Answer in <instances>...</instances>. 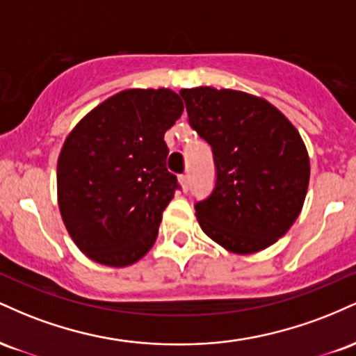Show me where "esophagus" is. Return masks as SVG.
Listing matches in <instances>:
<instances>
[{"label":"esophagus","mask_w":356,"mask_h":356,"mask_svg":"<svg viewBox=\"0 0 356 356\" xmlns=\"http://www.w3.org/2000/svg\"><path fill=\"white\" fill-rule=\"evenodd\" d=\"M179 182H181L184 192L189 191V175H181V177H179Z\"/></svg>","instance_id":"obj_1"}]
</instances>
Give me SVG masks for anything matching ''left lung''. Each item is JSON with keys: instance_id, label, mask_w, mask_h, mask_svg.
<instances>
[{"instance_id": "left-lung-1", "label": "left lung", "mask_w": 356, "mask_h": 356, "mask_svg": "<svg viewBox=\"0 0 356 356\" xmlns=\"http://www.w3.org/2000/svg\"><path fill=\"white\" fill-rule=\"evenodd\" d=\"M189 124L212 147L216 186L195 204L212 241L236 254L275 244L306 197L309 157L295 125L275 105L229 88H182Z\"/></svg>"}]
</instances>
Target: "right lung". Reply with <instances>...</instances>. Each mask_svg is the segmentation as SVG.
<instances>
[{"mask_svg": "<svg viewBox=\"0 0 356 356\" xmlns=\"http://www.w3.org/2000/svg\"><path fill=\"white\" fill-rule=\"evenodd\" d=\"M184 104L169 88H130L88 112L68 134L56 167L61 219L95 263L124 268L154 246L179 189L164 134Z\"/></svg>", "mask_w": 356, "mask_h": 356, "instance_id": "right-lung-1", "label": "right lung"}]
</instances>
